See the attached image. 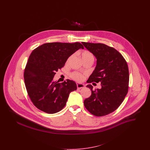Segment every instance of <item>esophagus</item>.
<instances>
[{
    "mask_svg": "<svg viewBox=\"0 0 150 150\" xmlns=\"http://www.w3.org/2000/svg\"><path fill=\"white\" fill-rule=\"evenodd\" d=\"M76 86H77L78 89H81V88H83L85 87V86H84V84H80V83H77V84H76Z\"/></svg>",
    "mask_w": 150,
    "mask_h": 150,
    "instance_id": "34e87169",
    "label": "esophagus"
}]
</instances>
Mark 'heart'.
<instances>
[{"mask_svg":"<svg viewBox=\"0 0 150 150\" xmlns=\"http://www.w3.org/2000/svg\"><path fill=\"white\" fill-rule=\"evenodd\" d=\"M81 57L82 59L84 62L85 61H94V56L93 53L89 51V50H84L81 52ZM73 55L68 58L67 60V62H69L70 60L71 59ZM70 77L72 79L76 81H81L84 79V75L81 74V73H79L78 72H72L70 74Z\"/></svg>","mask_w":150,"mask_h":150,"instance_id":"b5f03b06","label":"heart"}]
</instances>
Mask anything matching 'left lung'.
<instances>
[{
	"mask_svg": "<svg viewBox=\"0 0 150 150\" xmlns=\"http://www.w3.org/2000/svg\"><path fill=\"white\" fill-rule=\"evenodd\" d=\"M86 48L97 58L95 70L87 83L100 82V89H93L91 97L84 101L87 110L96 116H103L115 111L128 93V66L124 58L113 47L102 43L82 42Z\"/></svg>",
	"mask_w": 150,
	"mask_h": 150,
	"instance_id": "1",
	"label": "left lung"
}]
</instances>
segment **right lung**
I'll list each match as a JSON object with an SVG mask.
<instances>
[{
	"mask_svg": "<svg viewBox=\"0 0 150 150\" xmlns=\"http://www.w3.org/2000/svg\"><path fill=\"white\" fill-rule=\"evenodd\" d=\"M80 48L81 43H48L37 47L29 56L24 71V81L34 105L48 114L60 111L65 106L69 94L76 91V83L69 79L62 83L53 79L67 58Z\"/></svg>",
	"mask_w": 150,
	"mask_h": 150,
	"instance_id": "obj_1",
	"label": "right lung"
}]
</instances>
